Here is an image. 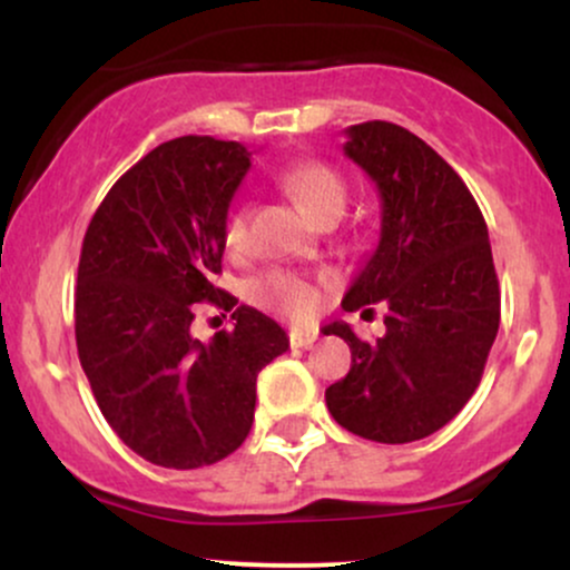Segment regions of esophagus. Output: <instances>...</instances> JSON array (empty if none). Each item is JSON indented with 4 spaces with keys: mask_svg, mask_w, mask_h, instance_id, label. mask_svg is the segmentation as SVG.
I'll use <instances>...</instances> for the list:
<instances>
[{
    "mask_svg": "<svg viewBox=\"0 0 570 570\" xmlns=\"http://www.w3.org/2000/svg\"><path fill=\"white\" fill-rule=\"evenodd\" d=\"M316 332L313 330H292L289 332V343L292 348H311L313 343H316Z\"/></svg>",
    "mask_w": 570,
    "mask_h": 570,
    "instance_id": "34e87169",
    "label": "esophagus"
}]
</instances>
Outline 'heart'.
Masks as SVG:
<instances>
[{"instance_id": "1", "label": "heart", "mask_w": 570, "mask_h": 570, "mask_svg": "<svg viewBox=\"0 0 570 570\" xmlns=\"http://www.w3.org/2000/svg\"><path fill=\"white\" fill-rule=\"evenodd\" d=\"M284 185L292 198L303 206L305 214L313 219H322L332 212L345 208V181L340 179L335 168L318 160H303L286 168ZM248 208L244 203H235L225 217V244L240 248L246 244ZM254 303L271 307V311L286 313L294 318H307L318 307V289L303 276H294L289 271H271L252 284Z\"/></svg>"}]
</instances>
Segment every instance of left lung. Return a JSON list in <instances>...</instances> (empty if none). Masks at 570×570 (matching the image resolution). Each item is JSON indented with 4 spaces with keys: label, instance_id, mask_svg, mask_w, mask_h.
I'll use <instances>...</instances> for the list:
<instances>
[{
    "label": "left lung",
    "instance_id": "1",
    "mask_svg": "<svg viewBox=\"0 0 570 570\" xmlns=\"http://www.w3.org/2000/svg\"><path fill=\"white\" fill-rule=\"evenodd\" d=\"M351 158L381 195V240L343 297L345 311H385L364 343L345 322L324 326L351 348L326 407L351 434L383 444L423 440L480 385L501 322L488 225L463 179L426 141L394 122L345 128Z\"/></svg>",
    "mask_w": 570,
    "mask_h": 570
}]
</instances>
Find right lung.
<instances>
[{
	"mask_svg": "<svg viewBox=\"0 0 570 570\" xmlns=\"http://www.w3.org/2000/svg\"><path fill=\"white\" fill-rule=\"evenodd\" d=\"M248 168L238 141L171 139L115 181L85 233L77 353L101 415L155 466L198 469L235 453L252 429L259 370L289 348L273 318L214 286ZM206 298L236 324L200 344L188 324Z\"/></svg>",
	"mask_w": 570,
	"mask_h": 570,
	"instance_id": "obj_1",
	"label": "right lung"
}]
</instances>
